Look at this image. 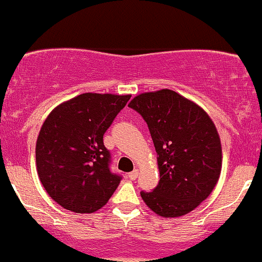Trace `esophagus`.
I'll use <instances>...</instances> for the list:
<instances>
[{
    "mask_svg": "<svg viewBox=\"0 0 262 262\" xmlns=\"http://www.w3.org/2000/svg\"><path fill=\"white\" fill-rule=\"evenodd\" d=\"M137 176H139V170H132V172L128 173V178H130L131 181H135L137 178Z\"/></svg>",
    "mask_w": 262,
    "mask_h": 262,
    "instance_id": "34e87169",
    "label": "esophagus"
}]
</instances>
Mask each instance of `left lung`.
<instances>
[{"label":"left lung","mask_w":262,"mask_h":262,"mask_svg":"<svg viewBox=\"0 0 262 262\" xmlns=\"http://www.w3.org/2000/svg\"><path fill=\"white\" fill-rule=\"evenodd\" d=\"M128 107L147 123L160 180L141 198L158 215H185L200 205L215 187L222 169V145L208 113L169 89L144 93Z\"/></svg>","instance_id":"left-lung-1"}]
</instances>
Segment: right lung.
<instances>
[{
  "mask_svg": "<svg viewBox=\"0 0 262 262\" xmlns=\"http://www.w3.org/2000/svg\"><path fill=\"white\" fill-rule=\"evenodd\" d=\"M131 95L85 93L54 108L35 147L38 176L48 195L74 213H94L120 185L103 135Z\"/></svg>",
  "mask_w": 262,
  "mask_h": 262,
  "instance_id": "right-lung-1",
  "label": "right lung"
}]
</instances>
